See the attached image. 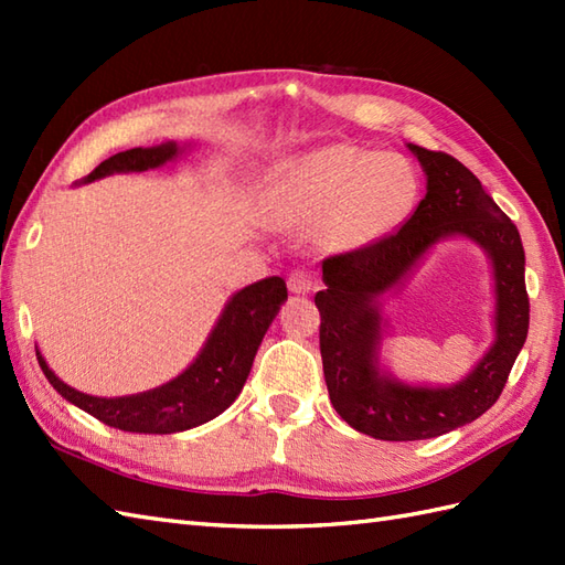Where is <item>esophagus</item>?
I'll return each instance as SVG.
<instances>
[{
  "instance_id": "obj_1",
  "label": "esophagus",
  "mask_w": 565,
  "mask_h": 565,
  "mask_svg": "<svg viewBox=\"0 0 565 565\" xmlns=\"http://www.w3.org/2000/svg\"><path fill=\"white\" fill-rule=\"evenodd\" d=\"M286 284H289V291L291 294H308V291L316 289L313 274L306 271V269H294L289 274V281H286Z\"/></svg>"
}]
</instances>
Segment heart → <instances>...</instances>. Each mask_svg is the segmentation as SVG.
Returning a JSON list of instances; mask_svg holds the SVG:
<instances>
[{"label":"heart","mask_w":565,"mask_h":565,"mask_svg":"<svg viewBox=\"0 0 565 565\" xmlns=\"http://www.w3.org/2000/svg\"><path fill=\"white\" fill-rule=\"evenodd\" d=\"M271 194L284 218L318 223L322 245L352 252L388 237L411 218L419 174L398 152L338 142L286 162Z\"/></svg>","instance_id":"obj_1"}]
</instances>
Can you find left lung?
Listing matches in <instances>:
<instances>
[{"label": "left lung", "mask_w": 565, "mask_h": 565, "mask_svg": "<svg viewBox=\"0 0 565 565\" xmlns=\"http://www.w3.org/2000/svg\"><path fill=\"white\" fill-rule=\"evenodd\" d=\"M427 174V194L398 231L379 243L322 259L316 294L322 371L334 411L347 425L386 441L447 435L495 405L530 330L520 231L486 194L478 177L447 152L407 146ZM447 234L471 236L494 259L499 340L471 375L451 390L405 387L377 374L375 298Z\"/></svg>", "instance_id": "8db88e82"}]
</instances>
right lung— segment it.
Segmentation results:
<instances>
[{
	"label": "right lung",
	"instance_id": "obj_1",
	"mask_svg": "<svg viewBox=\"0 0 565 565\" xmlns=\"http://www.w3.org/2000/svg\"><path fill=\"white\" fill-rule=\"evenodd\" d=\"M177 154V142L158 148H134L104 160L87 182L114 172H142L160 167ZM286 301V281L269 276L237 291L225 306L218 326L203 347L199 359L182 376L148 393L128 398H94L60 381L47 369L41 352L39 364L51 386L72 405L97 417L99 423L140 435H172L209 423L231 405L243 391L247 374L255 362L257 347L271 326L276 310Z\"/></svg>",
	"mask_w": 565,
	"mask_h": 565
}]
</instances>
